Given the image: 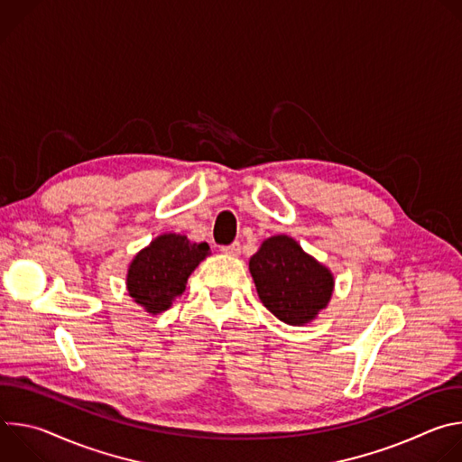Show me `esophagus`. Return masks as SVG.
Returning <instances> with one entry per match:
<instances>
[{
    "instance_id": "34e87169",
    "label": "esophagus",
    "mask_w": 462,
    "mask_h": 462,
    "mask_svg": "<svg viewBox=\"0 0 462 462\" xmlns=\"http://www.w3.org/2000/svg\"><path fill=\"white\" fill-rule=\"evenodd\" d=\"M221 252L226 254V255H239V254H241V243H239V241H234L232 245L223 246Z\"/></svg>"
}]
</instances>
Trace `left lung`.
Wrapping results in <instances>:
<instances>
[{"mask_svg": "<svg viewBox=\"0 0 462 462\" xmlns=\"http://www.w3.org/2000/svg\"><path fill=\"white\" fill-rule=\"evenodd\" d=\"M259 300L278 319L305 325L327 307L335 278L289 236H273L250 257Z\"/></svg>", "mask_w": 462, "mask_h": 462, "instance_id": "obj_1", "label": "left lung"}]
</instances>
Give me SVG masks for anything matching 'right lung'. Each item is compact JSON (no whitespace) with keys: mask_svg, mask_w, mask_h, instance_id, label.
<instances>
[{"mask_svg":"<svg viewBox=\"0 0 462 462\" xmlns=\"http://www.w3.org/2000/svg\"><path fill=\"white\" fill-rule=\"evenodd\" d=\"M210 255L208 243H191L180 234H162L143 248L127 269V292L150 314L170 309L186 289L189 274Z\"/></svg>","mask_w":462,"mask_h":462,"instance_id":"add662e5","label":"right lung"}]
</instances>
